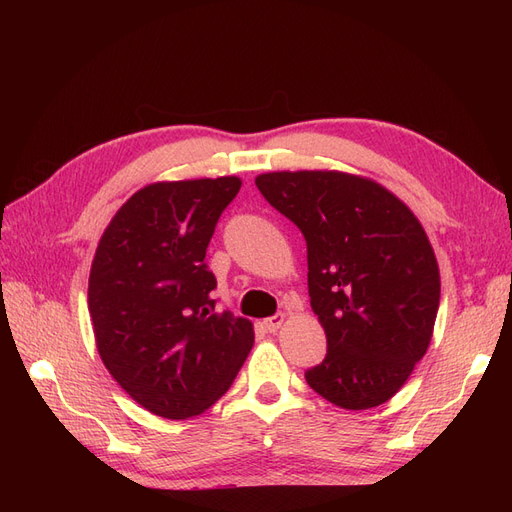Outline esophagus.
I'll list each match as a JSON object with an SVG mask.
<instances>
[{
  "mask_svg": "<svg viewBox=\"0 0 512 512\" xmlns=\"http://www.w3.org/2000/svg\"><path fill=\"white\" fill-rule=\"evenodd\" d=\"M284 320H286V316H284V314H275V316H271V318H267V320H265V327H267V331H269V333H277V331L282 329Z\"/></svg>",
  "mask_w": 512,
  "mask_h": 512,
  "instance_id": "esophagus-1",
  "label": "esophagus"
}]
</instances>
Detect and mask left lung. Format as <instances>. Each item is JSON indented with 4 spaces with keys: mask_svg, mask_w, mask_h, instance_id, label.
Segmentation results:
<instances>
[{
    "mask_svg": "<svg viewBox=\"0 0 512 512\" xmlns=\"http://www.w3.org/2000/svg\"><path fill=\"white\" fill-rule=\"evenodd\" d=\"M256 185L307 241L309 303L327 333L307 384L344 410L384 404L425 356L438 316L423 224L384 185L342 170H273Z\"/></svg>",
    "mask_w": 512,
    "mask_h": 512,
    "instance_id": "8db88e82",
    "label": "left lung"
}]
</instances>
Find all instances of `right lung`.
I'll list each match as a JSON object with an SVG mask.
<instances>
[{"mask_svg": "<svg viewBox=\"0 0 512 512\" xmlns=\"http://www.w3.org/2000/svg\"><path fill=\"white\" fill-rule=\"evenodd\" d=\"M241 179L156 181L108 222L87 305L104 367L138 406L183 421L209 410L254 346V324L213 312L207 245Z\"/></svg>", "mask_w": 512, "mask_h": 512, "instance_id": "obj_1", "label": "right lung"}]
</instances>
